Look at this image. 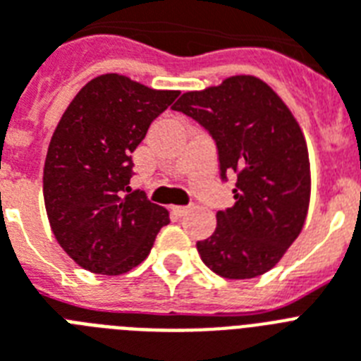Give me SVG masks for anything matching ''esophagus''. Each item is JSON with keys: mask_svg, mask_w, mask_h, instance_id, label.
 I'll list each match as a JSON object with an SVG mask.
<instances>
[{"mask_svg": "<svg viewBox=\"0 0 361 361\" xmlns=\"http://www.w3.org/2000/svg\"><path fill=\"white\" fill-rule=\"evenodd\" d=\"M171 212H173L175 216H184V214L190 212V208L188 207H171Z\"/></svg>", "mask_w": 361, "mask_h": 361, "instance_id": "1", "label": "esophagus"}]
</instances>
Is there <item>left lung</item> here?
<instances>
[{"label": "left lung", "instance_id": "8db88e82", "mask_svg": "<svg viewBox=\"0 0 361 361\" xmlns=\"http://www.w3.org/2000/svg\"><path fill=\"white\" fill-rule=\"evenodd\" d=\"M173 110L212 134L223 178L231 169L238 173L236 204L219 210L212 236L197 241L201 260L231 281L264 275L281 262L308 216L312 175L299 121L255 75L186 92Z\"/></svg>", "mask_w": 361, "mask_h": 361}]
</instances>
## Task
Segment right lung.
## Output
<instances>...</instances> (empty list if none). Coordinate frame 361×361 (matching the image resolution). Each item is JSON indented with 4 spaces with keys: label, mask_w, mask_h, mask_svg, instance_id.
<instances>
[{
    "label": "right lung",
    "mask_w": 361,
    "mask_h": 361,
    "mask_svg": "<svg viewBox=\"0 0 361 361\" xmlns=\"http://www.w3.org/2000/svg\"><path fill=\"white\" fill-rule=\"evenodd\" d=\"M178 90L120 73L88 80L56 125L44 164V202L59 245L82 269L123 275L147 258L166 208L130 193V153Z\"/></svg>",
    "instance_id": "add662e5"
}]
</instances>
